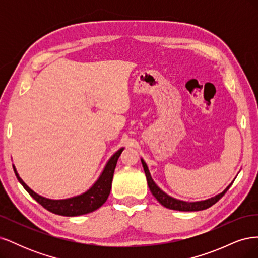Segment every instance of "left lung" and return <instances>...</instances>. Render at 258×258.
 Here are the masks:
<instances>
[{
  "label": "left lung",
  "instance_id": "obj_1",
  "mask_svg": "<svg viewBox=\"0 0 258 258\" xmlns=\"http://www.w3.org/2000/svg\"><path fill=\"white\" fill-rule=\"evenodd\" d=\"M141 161H142V166L144 168V172H145V175H146L147 184H148V187H150V189H151V191L153 194V196L159 201L160 205H162L163 207H166L168 209H171V210L186 211V212H187V211H201V210H206V209H208L210 207H212L213 205H215L216 202L224 196V195L226 194V191L229 189V187L232 184L231 183L223 192L216 195L215 197H212V198L204 200V201L185 202V201H182V200L174 199L172 197H170L169 195H167L166 192H163L159 188V187L155 184V182L153 181V178L151 176L150 171H148V168L146 166L145 161L143 159H141Z\"/></svg>",
  "mask_w": 258,
  "mask_h": 258
}]
</instances>
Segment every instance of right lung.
Masks as SVG:
<instances>
[{
	"label": "right lung",
	"instance_id": "obj_1",
	"mask_svg": "<svg viewBox=\"0 0 258 258\" xmlns=\"http://www.w3.org/2000/svg\"><path fill=\"white\" fill-rule=\"evenodd\" d=\"M122 151L123 148H120L119 151H117L112 156L111 159L107 161L103 172L101 173L98 181L92 185L91 188H89L86 192L80 195V196H75L72 198L62 200H51L37 195L32 189H30L26 185V183L19 177L17 171L14 166L13 168L15 171V174H16L18 181L23 186V188H25L30 194V196L34 198L43 208L48 210L51 213L62 216H79L93 212V211L99 209L106 201L112 188V181L116 163Z\"/></svg>",
	"mask_w": 258,
	"mask_h": 258
}]
</instances>
